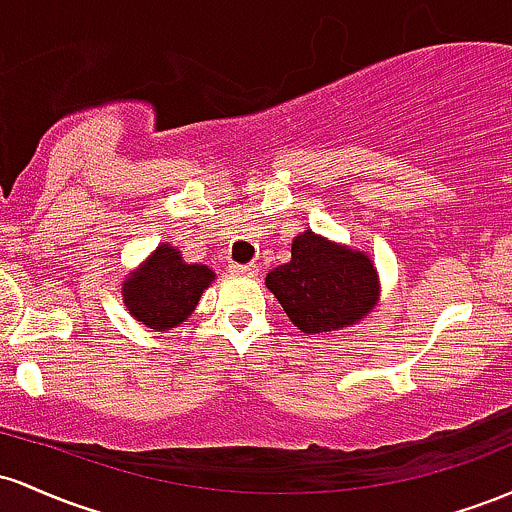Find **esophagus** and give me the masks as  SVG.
<instances>
[{"label": "esophagus", "instance_id": "1", "mask_svg": "<svg viewBox=\"0 0 512 512\" xmlns=\"http://www.w3.org/2000/svg\"><path fill=\"white\" fill-rule=\"evenodd\" d=\"M229 273L244 275V278H256L258 266H239V263H232V266H229Z\"/></svg>", "mask_w": 512, "mask_h": 512}]
</instances>
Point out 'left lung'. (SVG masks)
<instances>
[{
  "instance_id": "obj_1",
  "label": "left lung",
  "mask_w": 512,
  "mask_h": 512,
  "mask_svg": "<svg viewBox=\"0 0 512 512\" xmlns=\"http://www.w3.org/2000/svg\"><path fill=\"white\" fill-rule=\"evenodd\" d=\"M290 254L266 275V287L302 333L341 331L377 307L380 275L365 251L304 229Z\"/></svg>"
}]
</instances>
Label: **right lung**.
<instances>
[{
	"label": "right lung",
	"instance_id": "1",
	"mask_svg": "<svg viewBox=\"0 0 512 512\" xmlns=\"http://www.w3.org/2000/svg\"><path fill=\"white\" fill-rule=\"evenodd\" d=\"M212 280V268L186 263L181 251L164 241L123 278V304L149 329L169 331L191 317Z\"/></svg>",
	"mask_w": 512,
	"mask_h": 512
}]
</instances>
